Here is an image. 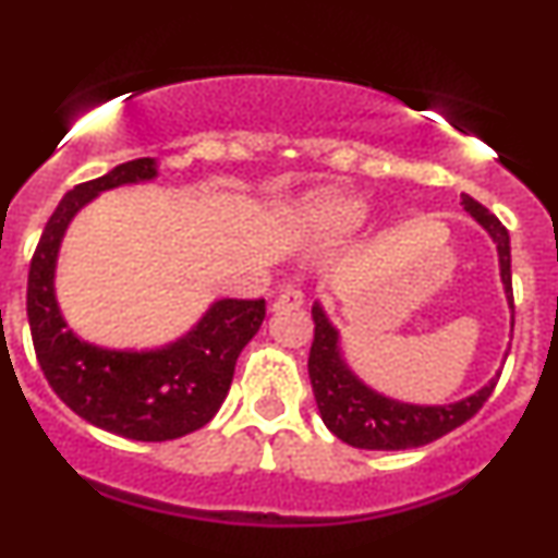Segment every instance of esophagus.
<instances>
[{"instance_id":"obj_1","label":"esophagus","mask_w":558,"mask_h":558,"mask_svg":"<svg viewBox=\"0 0 558 558\" xmlns=\"http://www.w3.org/2000/svg\"><path fill=\"white\" fill-rule=\"evenodd\" d=\"M299 306H304V293H301L299 288L286 286L283 291H280V296L275 299L272 312H286V308H299Z\"/></svg>"}]
</instances>
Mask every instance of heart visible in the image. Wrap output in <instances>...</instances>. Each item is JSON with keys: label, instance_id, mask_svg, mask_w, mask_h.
I'll use <instances>...</instances> for the list:
<instances>
[{"label": "heart", "instance_id": "obj_1", "mask_svg": "<svg viewBox=\"0 0 558 558\" xmlns=\"http://www.w3.org/2000/svg\"><path fill=\"white\" fill-rule=\"evenodd\" d=\"M372 207L361 194L343 190L308 192L296 205V220L317 236H348L366 223Z\"/></svg>", "mask_w": 558, "mask_h": 558}]
</instances>
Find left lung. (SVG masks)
<instances>
[{
    "mask_svg": "<svg viewBox=\"0 0 558 558\" xmlns=\"http://www.w3.org/2000/svg\"><path fill=\"white\" fill-rule=\"evenodd\" d=\"M462 207L468 215L488 233L499 254V275L505 286V296L512 312L514 327V299H512V250H509V233L499 223V218L475 203L473 197L462 194ZM314 343L308 353V379H312L314 400L325 426L343 439L345 445L359 449H413L439 439L465 424L481 411L483 402L492 398L499 374L483 385L478 392L468 395L458 402L445 405H418V402H402L368 387L359 374L348 366L343 348H340V330L327 317L325 306L314 301ZM509 353V348H507ZM505 353V359H507Z\"/></svg>",
    "mask_w": 558,
    "mask_h": 558,
    "instance_id": "left-lung-1",
    "label": "left lung"
}]
</instances>
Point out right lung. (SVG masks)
<instances>
[{
  "instance_id": "1",
  "label": "right lung",
  "mask_w": 558,
  "mask_h": 558,
  "mask_svg": "<svg viewBox=\"0 0 558 558\" xmlns=\"http://www.w3.org/2000/svg\"><path fill=\"white\" fill-rule=\"evenodd\" d=\"M156 179L158 160L137 158L66 192L28 272V322L44 377L87 424L134 441H169L203 428L223 405L239 353L265 319V299H218L181 338L143 351L87 343L66 327L57 301L66 228L98 194Z\"/></svg>"
}]
</instances>
